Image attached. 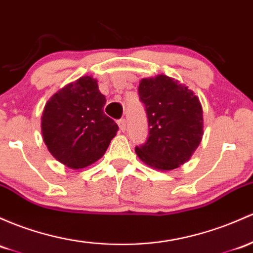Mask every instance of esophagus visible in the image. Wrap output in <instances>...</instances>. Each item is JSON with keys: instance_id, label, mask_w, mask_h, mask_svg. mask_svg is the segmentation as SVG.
<instances>
[{"instance_id": "1", "label": "esophagus", "mask_w": 253, "mask_h": 253, "mask_svg": "<svg viewBox=\"0 0 253 253\" xmlns=\"http://www.w3.org/2000/svg\"><path fill=\"white\" fill-rule=\"evenodd\" d=\"M118 125L119 127H120L121 131L125 132V129H126V120H125V119H121V120L118 121Z\"/></svg>"}]
</instances>
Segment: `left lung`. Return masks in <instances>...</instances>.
<instances>
[{
  "instance_id": "1",
  "label": "left lung",
  "mask_w": 253,
  "mask_h": 253,
  "mask_svg": "<svg viewBox=\"0 0 253 253\" xmlns=\"http://www.w3.org/2000/svg\"><path fill=\"white\" fill-rule=\"evenodd\" d=\"M140 101L149 121L146 143L135 146L141 162L173 170L187 162L203 138V108L188 86L165 74L140 80Z\"/></svg>"
}]
</instances>
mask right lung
Listing matches in <instances>:
<instances>
[{
  "label": "right lung",
  "instance_id": "obj_1",
  "mask_svg": "<svg viewBox=\"0 0 253 253\" xmlns=\"http://www.w3.org/2000/svg\"><path fill=\"white\" fill-rule=\"evenodd\" d=\"M105 102L91 76L69 83L50 97L41 127L44 144L56 161L83 169L103 156L119 129L103 113Z\"/></svg>",
  "mask_w": 253,
  "mask_h": 253
}]
</instances>
